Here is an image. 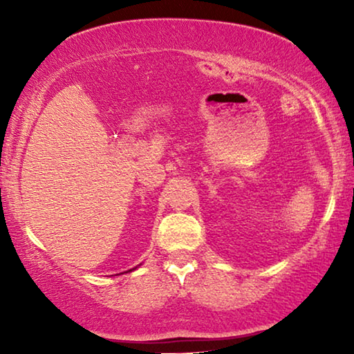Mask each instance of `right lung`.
<instances>
[{
	"instance_id": "add662e5",
	"label": "right lung",
	"mask_w": 354,
	"mask_h": 354,
	"mask_svg": "<svg viewBox=\"0 0 354 354\" xmlns=\"http://www.w3.org/2000/svg\"><path fill=\"white\" fill-rule=\"evenodd\" d=\"M137 268H133V269H130V270H127V272H132V270H135Z\"/></svg>"
}]
</instances>
